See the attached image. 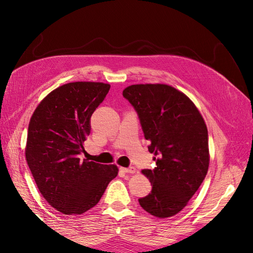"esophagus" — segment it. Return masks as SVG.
I'll list each match as a JSON object with an SVG mask.
<instances>
[{
	"label": "esophagus",
	"mask_w": 253,
	"mask_h": 253,
	"mask_svg": "<svg viewBox=\"0 0 253 253\" xmlns=\"http://www.w3.org/2000/svg\"><path fill=\"white\" fill-rule=\"evenodd\" d=\"M120 170L125 173H129V174H134L136 172V169L134 167L131 168H120Z\"/></svg>",
	"instance_id": "34e87169"
}]
</instances>
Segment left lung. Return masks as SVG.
I'll return each mask as SVG.
<instances>
[{
  "mask_svg": "<svg viewBox=\"0 0 253 253\" xmlns=\"http://www.w3.org/2000/svg\"><path fill=\"white\" fill-rule=\"evenodd\" d=\"M122 95L136 110L156 167L142 170L152 191L142 209L171 217L188 205L208 172V129L200 111L182 91L167 84H134Z\"/></svg>",
  "mask_w": 253,
  "mask_h": 253,
  "instance_id": "1",
  "label": "left lung"
}]
</instances>
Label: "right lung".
Here are the masks:
<instances>
[{
    "label": "right lung",
    "instance_id": "obj_1",
    "mask_svg": "<svg viewBox=\"0 0 253 253\" xmlns=\"http://www.w3.org/2000/svg\"><path fill=\"white\" fill-rule=\"evenodd\" d=\"M111 85L63 84L38 104L29 121L25 157L42 196L65 215H79L98 204L118 168L79 155L90 133V117Z\"/></svg>",
    "mask_w": 253,
    "mask_h": 253
}]
</instances>
